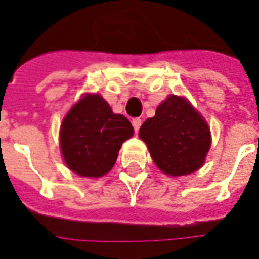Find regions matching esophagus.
Wrapping results in <instances>:
<instances>
[{
    "label": "esophagus",
    "instance_id": "1",
    "mask_svg": "<svg viewBox=\"0 0 259 259\" xmlns=\"http://www.w3.org/2000/svg\"><path fill=\"white\" fill-rule=\"evenodd\" d=\"M132 123H133L134 132L137 133L138 130H140V126H141L142 121H141V119H140V118H133V119H132Z\"/></svg>",
    "mask_w": 259,
    "mask_h": 259
}]
</instances>
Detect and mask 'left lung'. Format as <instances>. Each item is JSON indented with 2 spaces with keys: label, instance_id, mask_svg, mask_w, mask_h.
<instances>
[{
  "label": "left lung",
  "instance_id": "1",
  "mask_svg": "<svg viewBox=\"0 0 259 259\" xmlns=\"http://www.w3.org/2000/svg\"><path fill=\"white\" fill-rule=\"evenodd\" d=\"M140 138L149 148L154 164L170 176L197 170L211 145L208 125L184 98L170 95L144 122Z\"/></svg>",
  "mask_w": 259,
  "mask_h": 259
}]
</instances>
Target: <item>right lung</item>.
Masks as SVG:
<instances>
[{
	"label": "right lung",
	"instance_id": "right-lung-1",
	"mask_svg": "<svg viewBox=\"0 0 259 259\" xmlns=\"http://www.w3.org/2000/svg\"><path fill=\"white\" fill-rule=\"evenodd\" d=\"M133 132L129 119L114 114L101 95H86L63 121L60 146L64 161L80 176H103L113 168L122 142Z\"/></svg>",
	"mask_w": 259,
	"mask_h": 259
}]
</instances>
